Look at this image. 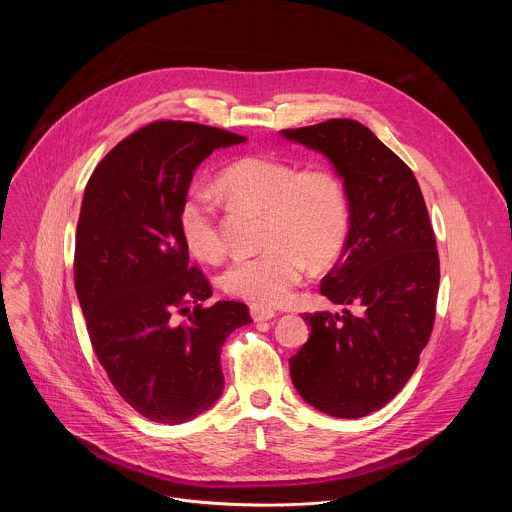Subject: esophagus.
Masks as SVG:
<instances>
[{
  "mask_svg": "<svg viewBox=\"0 0 512 512\" xmlns=\"http://www.w3.org/2000/svg\"><path fill=\"white\" fill-rule=\"evenodd\" d=\"M249 310H251V318L255 322H267V320L275 318V312L269 306H263V304H251Z\"/></svg>",
  "mask_w": 512,
  "mask_h": 512,
  "instance_id": "obj_1",
  "label": "esophagus"
}]
</instances>
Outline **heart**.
Segmentation results:
<instances>
[{
  "mask_svg": "<svg viewBox=\"0 0 512 512\" xmlns=\"http://www.w3.org/2000/svg\"><path fill=\"white\" fill-rule=\"evenodd\" d=\"M218 186L237 204L263 212V243L257 255H239L223 273L231 296L279 304L304 279L308 259L326 265L342 251L350 204L342 180L322 166L300 170L296 164L245 156L229 164ZM178 229L186 249L200 261L216 263L225 239L208 194L190 190L178 208Z\"/></svg>",
  "mask_w": 512,
  "mask_h": 512,
  "instance_id": "b5f03b06",
  "label": "heart"
}]
</instances>
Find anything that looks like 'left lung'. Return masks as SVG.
Here are the masks:
<instances>
[{"label": "left lung", "mask_w": 512, "mask_h": 512, "mask_svg": "<svg viewBox=\"0 0 512 512\" xmlns=\"http://www.w3.org/2000/svg\"><path fill=\"white\" fill-rule=\"evenodd\" d=\"M324 154L348 194L350 231L320 294L344 314H304L312 334L289 358L298 393L356 419L385 407L411 379L433 322L440 255L411 168L354 119L283 129Z\"/></svg>", "instance_id": "1"}]
</instances>
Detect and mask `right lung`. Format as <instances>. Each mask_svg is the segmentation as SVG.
<instances>
[{
  "mask_svg": "<svg viewBox=\"0 0 512 512\" xmlns=\"http://www.w3.org/2000/svg\"><path fill=\"white\" fill-rule=\"evenodd\" d=\"M241 141L227 129L160 119L119 141L85 188L75 287L89 338L123 401L158 423L190 421L218 399L221 346L253 322L243 302L206 306L212 285L190 265L178 229L198 164Z\"/></svg>",
  "mask_w": 512,
  "mask_h": 512,
  "instance_id": "1",
  "label": "right lung"
}]
</instances>
